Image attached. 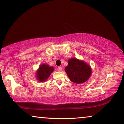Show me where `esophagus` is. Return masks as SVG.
<instances>
[{
  "mask_svg": "<svg viewBox=\"0 0 124 124\" xmlns=\"http://www.w3.org/2000/svg\"><path fill=\"white\" fill-rule=\"evenodd\" d=\"M57 70H58V71H59V72H60V71H61V70H62V67H58V68H57Z\"/></svg>",
  "mask_w": 124,
  "mask_h": 124,
  "instance_id": "esophagus-1",
  "label": "esophagus"
}]
</instances>
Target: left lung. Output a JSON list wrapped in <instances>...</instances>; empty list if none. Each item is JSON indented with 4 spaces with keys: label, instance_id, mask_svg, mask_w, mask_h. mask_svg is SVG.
Masks as SVG:
<instances>
[{
    "label": "left lung",
    "instance_id": "1",
    "mask_svg": "<svg viewBox=\"0 0 124 124\" xmlns=\"http://www.w3.org/2000/svg\"><path fill=\"white\" fill-rule=\"evenodd\" d=\"M68 66L65 68L70 80L77 84L83 83L87 81L91 74V70L89 65L83 61L76 58L69 60Z\"/></svg>",
    "mask_w": 124,
    "mask_h": 124
}]
</instances>
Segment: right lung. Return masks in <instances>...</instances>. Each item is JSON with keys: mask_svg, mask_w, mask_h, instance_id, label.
<instances>
[{"mask_svg": "<svg viewBox=\"0 0 124 124\" xmlns=\"http://www.w3.org/2000/svg\"><path fill=\"white\" fill-rule=\"evenodd\" d=\"M54 70V69L53 67H50L46 64H41L37 73L38 80L41 82L45 81Z\"/></svg>", "mask_w": 124, "mask_h": 124, "instance_id": "obj_1", "label": "right lung"}]
</instances>
